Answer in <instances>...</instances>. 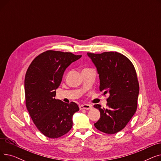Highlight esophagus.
<instances>
[{"mask_svg": "<svg viewBox=\"0 0 161 161\" xmlns=\"http://www.w3.org/2000/svg\"><path fill=\"white\" fill-rule=\"evenodd\" d=\"M92 108V106L91 104H81L80 106V109H90Z\"/></svg>", "mask_w": 161, "mask_h": 161, "instance_id": "obj_1", "label": "esophagus"}]
</instances>
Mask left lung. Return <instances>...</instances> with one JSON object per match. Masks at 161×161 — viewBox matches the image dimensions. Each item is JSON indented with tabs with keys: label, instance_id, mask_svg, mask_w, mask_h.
<instances>
[{
	"label": "left lung",
	"instance_id": "1",
	"mask_svg": "<svg viewBox=\"0 0 161 161\" xmlns=\"http://www.w3.org/2000/svg\"><path fill=\"white\" fill-rule=\"evenodd\" d=\"M99 76L100 91L108 93V108L99 109L100 117L95 123L100 131L115 134L123 129L137 109L139 84L134 67L129 59L117 52L87 53Z\"/></svg>",
	"mask_w": 161,
	"mask_h": 161
}]
</instances>
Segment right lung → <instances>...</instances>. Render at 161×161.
<instances>
[{"label":"right lung","instance_id":"right-lung-1","mask_svg":"<svg viewBox=\"0 0 161 161\" xmlns=\"http://www.w3.org/2000/svg\"><path fill=\"white\" fill-rule=\"evenodd\" d=\"M81 57L69 52L46 51L34 59L25 74L27 110L37 129L48 138H57L69 132L72 116L79 111L77 104H67L55 97L66 68Z\"/></svg>","mask_w":161,"mask_h":161}]
</instances>
